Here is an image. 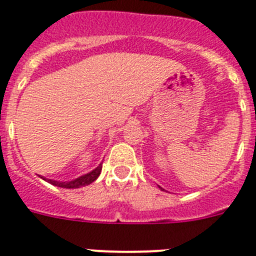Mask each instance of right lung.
I'll use <instances>...</instances> for the list:
<instances>
[{
	"label": "right lung",
	"mask_w": 256,
	"mask_h": 256,
	"mask_svg": "<svg viewBox=\"0 0 256 256\" xmlns=\"http://www.w3.org/2000/svg\"><path fill=\"white\" fill-rule=\"evenodd\" d=\"M100 171H102V164H99L98 168L92 170V172H88V174L84 175V176H80V178L74 179V180L72 182H56L52 180V179H48V183L54 186H58V187H62V188H80V187H84V186H88L90 183L95 180V179L98 178L99 174H100Z\"/></svg>",
	"instance_id": "1"
}]
</instances>
